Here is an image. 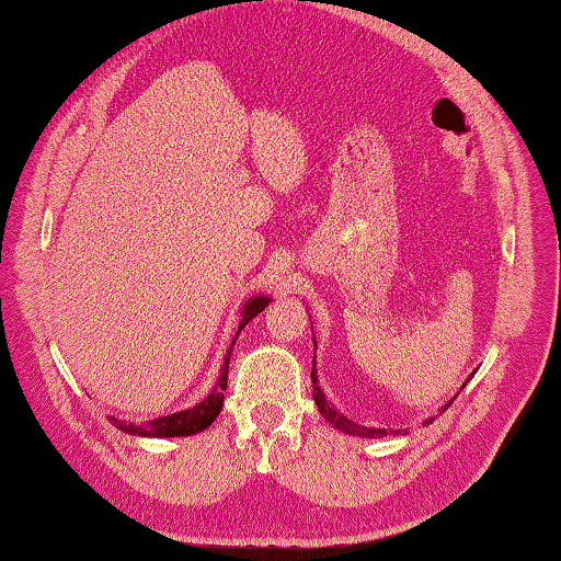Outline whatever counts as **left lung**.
Here are the masks:
<instances>
[{"label": "left lung", "mask_w": 561, "mask_h": 561, "mask_svg": "<svg viewBox=\"0 0 561 561\" xmlns=\"http://www.w3.org/2000/svg\"><path fill=\"white\" fill-rule=\"evenodd\" d=\"M312 398H314V403H317V408H320V412H322V417L330 422L332 427H336V430H342V432H346V435H354V437H383L386 435V430H380V427H364V425H358V422H354V420H348V417H344L340 410H336L330 400L324 398V393L320 390V386H317V374H314V364H312ZM451 405V400L449 403L442 408V410H447ZM439 410V412H442ZM435 417H430V420H425V422H432Z\"/></svg>", "instance_id": "left-lung-1"}]
</instances>
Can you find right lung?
<instances>
[{"instance_id": "add662e5", "label": "right lung", "mask_w": 561, "mask_h": 561, "mask_svg": "<svg viewBox=\"0 0 561 561\" xmlns=\"http://www.w3.org/2000/svg\"><path fill=\"white\" fill-rule=\"evenodd\" d=\"M271 302L268 295H259V298H251L244 308H241V324H239V332L244 330V327L256 317L259 312H263V308ZM237 332V336H239ZM237 342V340H234ZM234 346V344H231ZM229 352L225 356V364H221V371L217 378V386L209 390V396L203 400V403H197L187 410L181 412H173V415H165V417H156L144 422V425H134V422H124V420H116L110 417L112 425L116 430L126 432V435H139V437H187V435H197V432L207 430L213 425L215 417L219 415L221 405H225V390H227V371H229Z\"/></svg>"}]
</instances>
